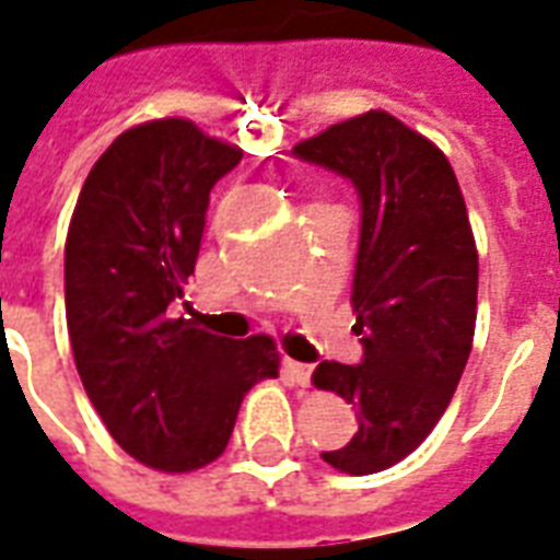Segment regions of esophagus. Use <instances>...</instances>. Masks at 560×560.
Wrapping results in <instances>:
<instances>
[{"mask_svg": "<svg viewBox=\"0 0 560 560\" xmlns=\"http://www.w3.org/2000/svg\"><path fill=\"white\" fill-rule=\"evenodd\" d=\"M283 375L289 378V382H292V385L307 387L310 378H313V364H301V361H292V358H285Z\"/></svg>", "mask_w": 560, "mask_h": 560, "instance_id": "obj_1", "label": "esophagus"}]
</instances>
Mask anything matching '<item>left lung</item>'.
Here are the masks:
<instances>
[{
	"label": "left lung",
	"instance_id": "obj_1",
	"mask_svg": "<svg viewBox=\"0 0 560 560\" xmlns=\"http://www.w3.org/2000/svg\"><path fill=\"white\" fill-rule=\"evenodd\" d=\"M292 154L349 178L361 202L352 304L364 358L322 361L313 385L358 409V432L322 459L373 475L430 435L463 378L477 319L475 235L447 158L390 113L330 125Z\"/></svg>",
	"mask_w": 560,
	"mask_h": 560
}]
</instances>
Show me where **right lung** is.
Masks as SVG:
<instances>
[{
  "label": "right lung",
  "instance_id": "obj_1",
  "mask_svg": "<svg viewBox=\"0 0 560 560\" xmlns=\"http://www.w3.org/2000/svg\"><path fill=\"white\" fill-rule=\"evenodd\" d=\"M238 161L185 118L125 130L85 178L65 241L77 373L118 447L161 471L214 463L244 394L280 366L271 337L230 340L166 313L185 301L211 187Z\"/></svg>",
  "mask_w": 560,
  "mask_h": 560
}]
</instances>
